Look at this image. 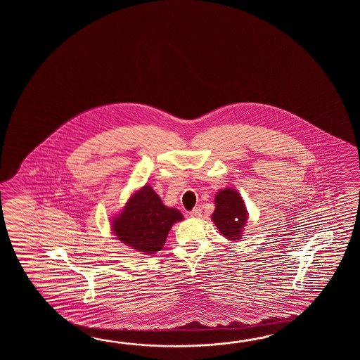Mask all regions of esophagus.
Masks as SVG:
<instances>
[{
	"label": "esophagus",
	"instance_id": "1",
	"mask_svg": "<svg viewBox=\"0 0 360 360\" xmlns=\"http://www.w3.org/2000/svg\"><path fill=\"white\" fill-rule=\"evenodd\" d=\"M191 217H194V219L202 217V208H200V207H195L194 210H191Z\"/></svg>",
	"mask_w": 360,
	"mask_h": 360
}]
</instances>
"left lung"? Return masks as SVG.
Masks as SVG:
<instances>
[{"instance_id": "left-lung-1", "label": "left lung", "mask_w": 360, "mask_h": 360, "mask_svg": "<svg viewBox=\"0 0 360 360\" xmlns=\"http://www.w3.org/2000/svg\"><path fill=\"white\" fill-rule=\"evenodd\" d=\"M216 208L212 214V221L222 236L229 240H238L247 221L243 199L234 189H224L216 194Z\"/></svg>"}]
</instances>
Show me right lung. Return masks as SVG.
<instances>
[{"instance_id":"obj_1","label":"right lung","mask_w":360,"mask_h":360,"mask_svg":"<svg viewBox=\"0 0 360 360\" xmlns=\"http://www.w3.org/2000/svg\"><path fill=\"white\" fill-rule=\"evenodd\" d=\"M183 219L179 210L165 206L152 186L146 185L129 199L112 228L124 245L153 255L165 245L171 226Z\"/></svg>"}]
</instances>
